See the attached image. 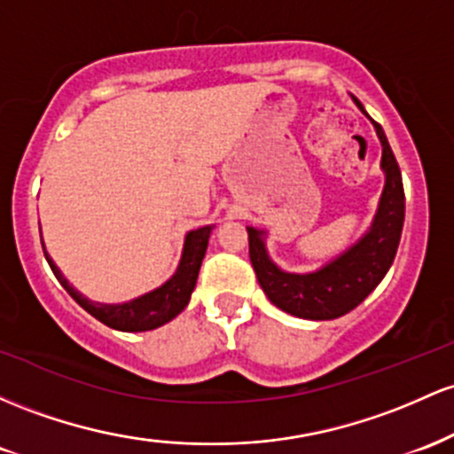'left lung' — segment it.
<instances>
[{
  "label": "left lung",
  "instance_id": "1",
  "mask_svg": "<svg viewBox=\"0 0 454 454\" xmlns=\"http://www.w3.org/2000/svg\"><path fill=\"white\" fill-rule=\"evenodd\" d=\"M351 100L369 117L358 98L351 96ZM371 124L381 144L380 167L384 171V191L371 227L351 247L313 272H287L270 257L266 229L247 227L248 254L257 281L270 302L285 313L313 322L337 319L358 307L395 262L405 221L403 180L384 130L375 120H371Z\"/></svg>",
  "mask_w": 454,
  "mask_h": 454
}]
</instances>
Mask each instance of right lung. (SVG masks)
<instances>
[{
    "instance_id": "1",
    "label": "right lung",
    "mask_w": 454,
    "mask_h": 454,
    "mask_svg": "<svg viewBox=\"0 0 454 454\" xmlns=\"http://www.w3.org/2000/svg\"><path fill=\"white\" fill-rule=\"evenodd\" d=\"M212 229L214 225H206L188 231L184 238V248H182L180 263H177V270L173 272V277L167 278L160 287L120 304L94 302V300L85 298L79 289H74L73 285L68 283V278L64 277L62 270L55 266V262L51 259L47 248H44V242L43 248L55 278L62 283L66 292L73 295L76 304H81V307L88 310L91 317H96L98 322L109 325V328L121 330V333H145V330L160 328V325L171 322L173 317H177V315L186 309L192 289H195L197 285V277H200V268L203 257H206V248L207 240H210Z\"/></svg>"
}]
</instances>
